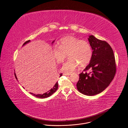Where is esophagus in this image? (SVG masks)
<instances>
[{"label": "esophagus", "mask_w": 128, "mask_h": 128, "mask_svg": "<svg viewBox=\"0 0 128 128\" xmlns=\"http://www.w3.org/2000/svg\"><path fill=\"white\" fill-rule=\"evenodd\" d=\"M71 74H72L71 73H64L63 74V75H66V76H69Z\"/></svg>", "instance_id": "34e87169"}]
</instances>
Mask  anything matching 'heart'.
<instances>
[{"mask_svg": "<svg viewBox=\"0 0 128 128\" xmlns=\"http://www.w3.org/2000/svg\"><path fill=\"white\" fill-rule=\"evenodd\" d=\"M52 53L54 58L58 63L64 61L68 54L70 58L61 68V70L64 72H72L79 64L81 66L87 65L92 56V50L89 43L72 36L61 39L60 46H54Z\"/></svg>", "mask_w": 128, "mask_h": 128, "instance_id": "obj_1", "label": "heart"}]
</instances>
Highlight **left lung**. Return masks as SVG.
<instances>
[{"mask_svg":"<svg viewBox=\"0 0 128 128\" xmlns=\"http://www.w3.org/2000/svg\"><path fill=\"white\" fill-rule=\"evenodd\" d=\"M88 40L93 52L90 63L84 70L91 69L92 72L79 74L76 86L83 94L93 96L108 86L116 74V66L113 49L107 42L93 35L89 36Z\"/></svg>","mask_w":128,"mask_h":128,"instance_id":"left-lung-1","label":"left lung"}]
</instances>
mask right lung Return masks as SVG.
Masks as SVG:
<instances>
[{
  "mask_svg": "<svg viewBox=\"0 0 128 128\" xmlns=\"http://www.w3.org/2000/svg\"><path fill=\"white\" fill-rule=\"evenodd\" d=\"M55 40H54L52 41V42H51V44H52V45H53V44H54V42ZM30 42V40H28L24 44H23L22 46L26 45V44H28V43H29ZM14 74H15L16 79L17 80V76H16V74H15V72L14 73ZM62 75V74H60V77H61ZM58 82H57L53 86V87H52L50 90H49L47 92H45V93H44V94H33V93H30V94H32L33 96H35V97H38V98H48V97H50V96H51V95L53 94V93H54L56 91V90H57L58 88ZM23 88H24V87H23Z\"/></svg>",
  "mask_w": 128,
  "mask_h": 128,
  "instance_id": "1",
  "label": "right lung"
}]
</instances>
